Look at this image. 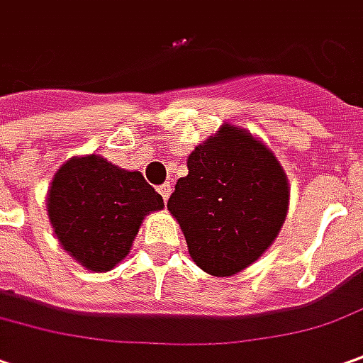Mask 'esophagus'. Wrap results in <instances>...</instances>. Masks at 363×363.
<instances>
[{
    "instance_id": "esophagus-1",
    "label": "esophagus",
    "mask_w": 363,
    "mask_h": 363,
    "mask_svg": "<svg viewBox=\"0 0 363 363\" xmlns=\"http://www.w3.org/2000/svg\"><path fill=\"white\" fill-rule=\"evenodd\" d=\"M159 192H161L162 201L167 202V201H169V196H171L172 186H171V184H169V182H164V184H161V186H159Z\"/></svg>"
}]
</instances>
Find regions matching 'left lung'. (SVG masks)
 <instances>
[{
    "label": "left lung",
    "mask_w": 363,
    "mask_h": 363,
    "mask_svg": "<svg viewBox=\"0 0 363 363\" xmlns=\"http://www.w3.org/2000/svg\"><path fill=\"white\" fill-rule=\"evenodd\" d=\"M167 202L189 252L213 276H233L272 244L288 213V181L260 140L223 127L189 157Z\"/></svg>",
    "instance_id": "obj_1"
}]
</instances>
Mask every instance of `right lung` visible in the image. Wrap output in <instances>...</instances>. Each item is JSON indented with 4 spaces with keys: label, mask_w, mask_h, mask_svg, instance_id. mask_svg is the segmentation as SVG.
Returning <instances> with one entry per match:
<instances>
[{
    "label": "right lung",
    "mask_w": 363,
    "mask_h": 363,
    "mask_svg": "<svg viewBox=\"0 0 363 363\" xmlns=\"http://www.w3.org/2000/svg\"><path fill=\"white\" fill-rule=\"evenodd\" d=\"M162 206V196L139 171L117 169L97 155L65 162L47 196L59 242L95 272H107L121 262L143 218Z\"/></svg>",
    "instance_id": "1"
}]
</instances>
